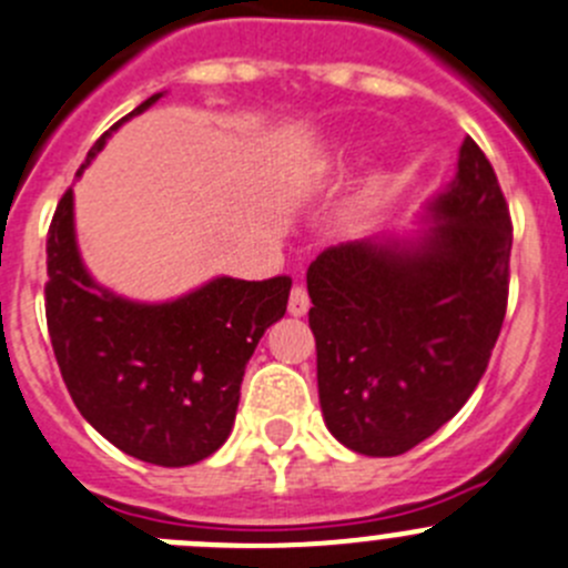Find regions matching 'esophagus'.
Listing matches in <instances>:
<instances>
[{
	"instance_id": "34e87169",
	"label": "esophagus",
	"mask_w": 568,
	"mask_h": 568,
	"mask_svg": "<svg viewBox=\"0 0 568 568\" xmlns=\"http://www.w3.org/2000/svg\"><path fill=\"white\" fill-rule=\"evenodd\" d=\"M287 310H290V315H293V317H304L306 312H310V295H306L304 287H293V293H290Z\"/></svg>"
}]
</instances>
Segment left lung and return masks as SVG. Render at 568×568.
Instances as JSON below:
<instances>
[{"label":"left lung","mask_w":568,"mask_h":568,"mask_svg":"<svg viewBox=\"0 0 568 568\" xmlns=\"http://www.w3.org/2000/svg\"><path fill=\"white\" fill-rule=\"evenodd\" d=\"M418 223L328 247L306 270L323 420L356 455H404L455 418L505 321L513 225L471 136Z\"/></svg>","instance_id":"left-lung-1"}]
</instances>
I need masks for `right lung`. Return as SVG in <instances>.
<instances>
[{
  "label": "right lung",
  "mask_w": 568,
  "mask_h": 568,
  "mask_svg": "<svg viewBox=\"0 0 568 568\" xmlns=\"http://www.w3.org/2000/svg\"><path fill=\"white\" fill-rule=\"evenodd\" d=\"M161 97H148L102 133L78 178L119 125ZM47 275V326L74 407L116 449L164 468L194 466L229 440L245 365L284 317L293 287L287 275H217L159 304L125 298L83 264L72 189L52 217Z\"/></svg>",
  "instance_id": "obj_1"
}]
</instances>
